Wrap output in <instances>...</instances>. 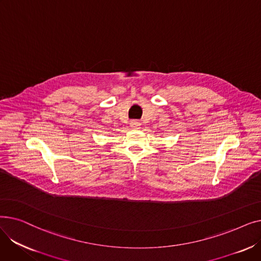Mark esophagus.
<instances>
[{"mask_svg":"<svg viewBox=\"0 0 261 261\" xmlns=\"http://www.w3.org/2000/svg\"><path fill=\"white\" fill-rule=\"evenodd\" d=\"M130 126L132 129H139L141 126V122L138 120H131L130 121Z\"/></svg>","mask_w":261,"mask_h":261,"instance_id":"esophagus-1","label":"esophagus"}]
</instances>
